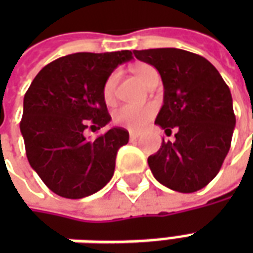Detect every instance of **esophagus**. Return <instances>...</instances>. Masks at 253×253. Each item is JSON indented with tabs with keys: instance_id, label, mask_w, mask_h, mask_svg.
I'll return each instance as SVG.
<instances>
[{
	"instance_id": "1",
	"label": "esophagus",
	"mask_w": 253,
	"mask_h": 253,
	"mask_svg": "<svg viewBox=\"0 0 253 253\" xmlns=\"http://www.w3.org/2000/svg\"><path fill=\"white\" fill-rule=\"evenodd\" d=\"M138 138H139V134H138V132H130V141H137Z\"/></svg>"
}]
</instances>
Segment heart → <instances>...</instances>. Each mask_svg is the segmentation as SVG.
Instances as JSON below:
<instances>
[{
  "instance_id": "obj_1",
  "label": "heart",
  "mask_w": 253,
  "mask_h": 253,
  "mask_svg": "<svg viewBox=\"0 0 253 253\" xmlns=\"http://www.w3.org/2000/svg\"><path fill=\"white\" fill-rule=\"evenodd\" d=\"M132 72L135 73L141 81L146 86L152 83L153 80L159 78V74L154 70L153 67L141 63L137 66L132 67ZM119 81V73H111L108 78L105 80L103 85V97L105 103L112 104L115 101L116 97V86ZM156 114V105L154 104H145V105H122L118 110L114 111V123L121 127H126L128 130H139L148 123Z\"/></svg>"
}]
</instances>
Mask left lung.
<instances>
[{
  "label": "left lung",
  "instance_id": "left-lung-1",
  "mask_svg": "<svg viewBox=\"0 0 253 253\" xmlns=\"http://www.w3.org/2000/svg\"><path fill=\"white\" fill-rule=\"evenodd\" d=\"M137 59L159 70L164 104L156 125L167 134L176 127L173 143L163 139L148 164L156 180L177 192H195L217 176L232 142L236 116L229 86L215 67L180 48L134 50Z\"/></svg>",
  "mask_w": 253,
  "mask_h": 253
}]
</instances>
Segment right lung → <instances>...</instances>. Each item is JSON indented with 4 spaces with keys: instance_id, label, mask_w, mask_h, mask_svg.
Masks as SVG:
<instances>
[{
    "instance_id": "add662e5",
    "label": "right lung",
    "mask_w": 253,
    "mask_h": 253,
    "mask_svg": "<svg viewBox=\"0 0 253 253\" xmlns=\"http://www.w3.org/2000/svg\"><path fill=\"white\" fill-rule=\"evenodd\" d=\"M132 52H77L38 73L24 96L20 130L32 169L57 195L81 199L101 190L115 170L116 153L128 131L112 127L93 141L84 131L101 128L111 116L103 85Z\"/></svg>"
}]
</instances>
